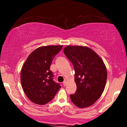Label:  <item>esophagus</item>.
Segmentation results:
<instances>
[{
    "instance_id": "obj_1",
    "label": "esophagus",
    "mask_w": 127,
    "mask_h": 127,
    "mask_svg": "<svg viewBox=\"0 0 127 127\" xmlns=\"http://www.w3.org/2000/svg\"><path fill=\"white\" fill-rule=\"evenodd\" d=\"M63 85H64V86H66V81H64Z\"/></svg>"
}]
</instances>
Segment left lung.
Masks as SVG:
<instances>
[{
    "label": "left lung",
    "mask_w": 127,
    "mask_h": 127,
    "mask_svg": "<svg viewBox=\"0 0 127 127\" xmlns=\"http://www.w3.org/2000/svg\"><path fill=\"white\" fill-rule=\"evenodd\" d=\"M64 53L73 65L76 92L71 100L80 108L93 105L105 89L107 70L101 58L88 47L67 46Z\"/></svg>",
    "instance_id": "obj_1"
}]
</instances>
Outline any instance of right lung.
<instances>
[{"mask_svg": "<svg viewBox=\"0 0 127 127\" xmlns=\"http://www.w3.org/2000/svg\"><path fill=\"white\" fill-rule=\"evenodd\" d=\"M62 46H41L29 55L21 71V82L28 98L44 105L51 101L61 86L53 80L50 70L53 58Z\"/></svg>", "mask_w": 127, "mask_h": 127, "instance_id": "obj_1", "label": "right lung"}]
</instances>
